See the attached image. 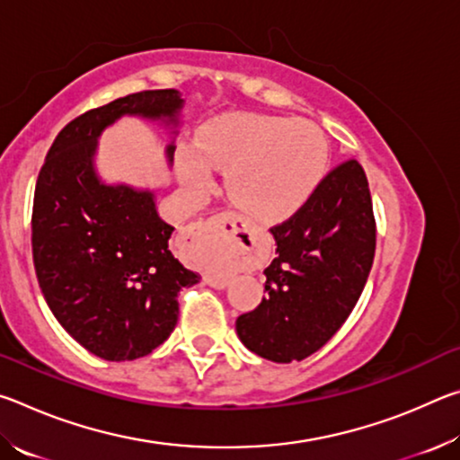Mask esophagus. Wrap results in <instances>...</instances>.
Wrapping results in <instances>:
<instances>
[{"mask_svg":"<svg viewBox=\"0 0 460 460\" xmlns=\"http://www.w3.org/2000/svg\"><path fill=\"white\" fill-rule=\"evenodd\" d=\"M225 225H227V227H229V231H223L225 235H227V237H233L235 241H239V237H237V235H239V233L243 231V227H245V225H243V219H241V217H237V215H225V219H223V227H225ZM194 229H197V227H192L190 231H194ZM205 282H207L208 286H213V288H225V286H227V282H225V279L211 278V276H207V278H205Z\"/></svg>","mask_w":460,"mask_h":460,"instance_id":"34e87169","label":"esophagus"}]
</instances>
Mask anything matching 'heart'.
I'll return each instance as SVG.
<instances>
[{"instance_id": "b5f03b06", "label": "heart", "mask_w": 460, "mask_h": 460, "mask_svg": "<svg viewBox=\"0 0 460 460\" xmlns=\"http://www.w3.org/2000/svg\"><path fill=\"white\" fill-rule=\"evenodd\" d=\"M176 160L189 189L208 190L211 168L221 170L237 207L253 219L276 223L313 197L329 164V146L310 121L233 111L205 123L197 147L181 146Z\"/></svg>"}]
</instances>
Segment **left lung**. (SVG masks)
Masks as SVG:
<instances>
[{
	"instance_id": "obj_1",
	"label": "left lung",
	"mask_w": 460,
	"mask_h": 460,
	"mask_svg": "<svg viewBox=\"0 0 460 460\" xmlns=\"http://www.w3.org/2000/svg\"><path fill=\"white\" fill-rule=\"evenodd\" d=\"M270 231L278 255L263 270L266 298L235 329L263 359L302 361L347 321L373 266L376 219L359 162L331 170L306 205Z\"/></svg>"
}]
</instances>
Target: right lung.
Instances as JSON below:
<instances>
[{
    "label": "right lung",
    "instance_id": "right-lung-1",
    "mask_svg": "<svg viewBox=\"0 0 460 460\" xmlns=\"http://www.w3.org/2000/svg\"><path fill=\"white\" fill-rule=\"evenodd\" d=\"M176 89L142 91L62 128L38 174L32 253L46 305L71 337L105 361L152 353L174 331L176 296L200 276L170 252L174 227L152 190L107 184L95 168L103 131L123 115L181 126ZM174 142L166 146L168 164Z\"/></svg>",
    "mask_w": 460,
    "mask_h": 460
}]
</instances>
